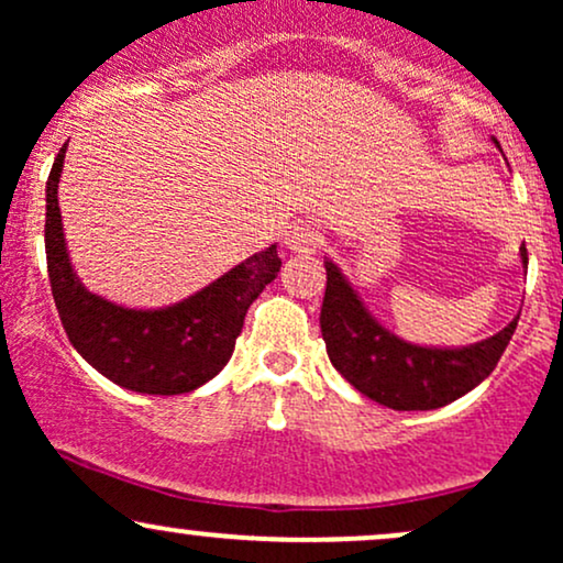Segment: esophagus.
Here are the masks:
<instances>
[{
	"label": "esophagus",
	"instance_id": "1",
	"mask_svg": "<svg viewBox=\"0 0 563 563\" xmlns=\"http://www.w3.org/2000/svg\"><path fill=\"white\" fill-rule=\"evenodd\" d=\"M320 243L322 232L312 222H296L286 232V245L290 251H296V254H312V251L320 249Z\"/></svg>",
	"mask_w": 563,
	"mask_h": 563
}]
</instances>
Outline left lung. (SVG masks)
<instances>
[{
	"mask_svg": "<svg viewBox=\"0 0 563 563\" xmlns=\"http://www.w3.org/2000/svg\"><path fill=\"white\" fill-rule=\"evenodd\" d=\"M500 147V142L495 140ZM527 269V249H519ZM325 299L320 331L328 357L349 384L391 410H437L468 394L495 371L519 314L503 331L468 346H426L399 339L373 318L357 290L325 256Z\"/></svg>",
	"mask_w": 563,
	"mask_h": 563,
	"instance_id": "8db88e82",
	"label": "left lung"
}]
</instances>
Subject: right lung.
Returning <instances> with one entry per match:
<instances>
[{
    "instance_id": "add662e5",
    "label": "right lung",
    "mask_w": 563,
    "mask_h": 563,
    "mask_svg": "<svg viewBox=\"0 0 563 563\" xmlns=\"http://www.w3.org/2000/svg\"><path fill=\"white\" fill-rule=\"evenodd\" d=\"M66 147L47 179L44 249L55 307L70 344L121 389L161 397L198 389L230 363L245 312L280 273L277 243L169 307H124L92 294L70 264L57 206Z\"/></svg>"
}]
</instances>
